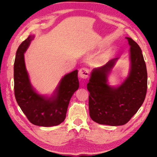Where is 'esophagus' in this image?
Returning <instances> with one entry per match:
<instances>
[{"mask_svg":"<svg viewBox=\"0 0 157 157\" xmlns=\"http://www.w3.org/2000/svg\"><path fill=\"white\" fill-rule=\"evenodd\" d=\"M78 77L81 79H86L88 77V71L86 68H81L78 71Z\"/></svg>","mask_w":157,"mask_h":157,"instance_id":"34e87169","label":"esophagus"}]
</instances>
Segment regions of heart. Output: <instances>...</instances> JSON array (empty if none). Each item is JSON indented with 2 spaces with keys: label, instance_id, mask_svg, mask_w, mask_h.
<instances>
[{
  "label": "heart",
  "instance_id": "1",
  "mask_svg": "<svg viewBox=\"0 0 157 157\" xmlns=\"http://www.w3.org/2000/svg\"><path fill=\"white\" fill-rule=\"evenodd\" d=\"M104 56H101V57H99V58H98V59H97V61H98V62H99V61H101L103 59H104Z\"/></svg>",
  "mask_w": 157,
  "mask_h": 157
}]
</instances>
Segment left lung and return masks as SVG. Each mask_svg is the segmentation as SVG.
I'll list each match as a JSON object with an SVG mask.
<instances>
[{
	"label": "left lung",
	"mask_w": 157,
	"mask_h": 157,
	"mask_svg": "<svg viewBox=\"0 0 157 157\" xmlns=\"http://www.w3.org/2000/svg\"><path fill=\"white\" fill-rule=\"evenodd\" d=\"M130 48V69L128 77L118 86L109 85L108 77L119 58L111 59L101 67L92 70L87 89L89 111L92 119L98 124L124 125L143 104L147 88L145 62L139 45L126 37Z\"/></svg>",
	"instance_id": "left-lung-1"
}]
</instances>
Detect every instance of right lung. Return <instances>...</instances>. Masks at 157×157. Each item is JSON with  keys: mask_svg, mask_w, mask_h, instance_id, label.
<instances>
[{"mask_svg": "<svg viewBox=\"0 0 157 157\" xmlns=\"http://www.w3.org/2000/svg\"><path fill=\"white\" fill-rule=\"evenodd\" d=\"M34 35L18 47L13 66L14 94L17 103L32 124L50 127L60 124L66 117L70 99L79 87L78 71L65 75L50 97L38 94L30 82L24 53Z\"/></svg>", "mask_w": 157, "mask_h": 157, "instance_id": "add662e5", "label": "right lung"}]
</instances>
